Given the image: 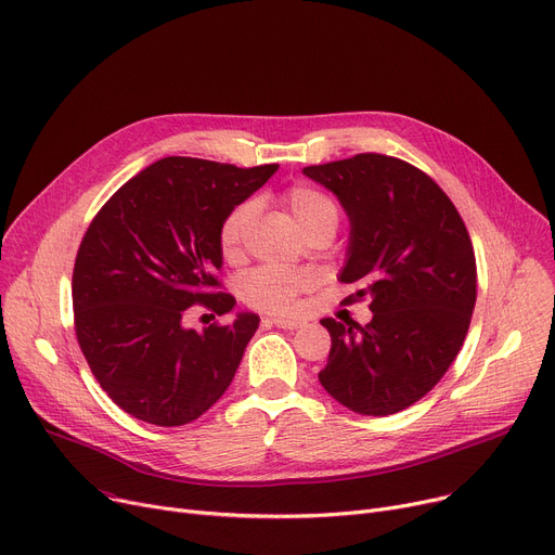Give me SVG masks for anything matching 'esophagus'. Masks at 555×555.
Returning <instances> with one entry per match:
<instances>
[{"mask_svg": "<svg viewBox=\"0 0 555 555\" xmlns=\"http://www.w3.org/2000/svg\"><path fill=\"white\" fill-rule=\"evenodd\" d=\"M264 322L275 324V327H280V330H288V332H293V330H300L302 324H305V320H300V318H284V315H273V318H267Z\"/></svg>", "mask_w": 555, "mask_h": 555, "instance_id": "34e87169", "label": "esophagus"}]
</instances>
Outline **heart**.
I'll list each match as a JSON object with an SVG mask.
<instances>
[{
    "mask_svg": "<svg viewBox=\"0 0 555 555\" xmlns=\"http://www.w3.org/2000/svg\"><path fill=\"white\" fill-rule=\"evenodd\" d=\"M284 204L288 206L293 219L302 228L305 235L330 231L334 233L340 212L332 197H327L322 190L296 183L282 194ZM257 215L255 202H242L219 225V248L225 259H235L242 253V244L250 221ZM311 284L309 273L298 269H282V267H262L250 271L242 280V298L262 311H288L296 302L298 293Z\"/></svg>",
    "mask_w": 555,
    "mask_h": 555,
    "instance_id": "b5f03b06",
    "label": "heart"
}]
</instances>
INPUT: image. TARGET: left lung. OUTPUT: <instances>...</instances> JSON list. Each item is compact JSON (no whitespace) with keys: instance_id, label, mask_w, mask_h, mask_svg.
<instances>
[{"instance_id":"obj_1","label":"left lung","mask_w":555,"mask_h":555,"mask_svg":"<svg viewBox=\"0 0 555 555\" xmlns=\"http://www.w3.org/2000/svg\"><path fill=\"white\" fill-rule=\"evenodd\" d=\"M305 177L336 194L349 219L338 280L367 300V324H320L332 336L320 385L367 416L426 397L460 353L477 300L475 253L446 192L405 160L383 154L309 166Z\"/></svg>"}]
</instances>
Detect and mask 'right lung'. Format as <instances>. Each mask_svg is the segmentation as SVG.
Masks as SVG:
<instances>
[{
  "mask_svg": "<svg viewBox=\"0 0 555 555\" xmlns=\"http://www.w3.org/2000/svg\"><path fill=\"white\" fill-rule=\"evenodd\" d=\"M278 163L166 156L114 192L87 228L74 267L76 336L87 363L127 414L175 428L199 418L233 383L259 315L204 332L190 307L235 309L217 291L219 225L275 172Z\"/></svg>",
  "mask_w": 555,
  "mask_h": 555,
  "instance_id": "obj_1",
  "label": "right lung"
}]
</instances>
